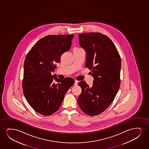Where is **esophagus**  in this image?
<instances>
[{
  "instance_id": "obj_1",
  "label": "esophagus",
  "mask_w": 149,
  "mask_h": 149,
  "mask_svg": "<svg viewBox=\"0 0 149 149\" xmlns=\"http://www.w3.org/2000/svg\"><path fill=\"white\" fill-rule=\"evenodd\" d=\"M78 83V81L77 80H75V83H74V86H77Z\"/></svg>"
}]
</instances>
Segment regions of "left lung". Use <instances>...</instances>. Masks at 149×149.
<instances>
[{"mask_svg":"<svg viewBox=\"0 0 149 149\" xmlns=\"http://www.w3.org/2000/svg\"><path fill=\"white\" fill-rule=\"evenodd\" d=\"M78 37L86 52V67L92 70L94 81L92 87L84 81L78 83L82 92L78 103L85 113L94 116L106 110L118 92L121 61L114 44L105 35L85 33Z\"/></svg>","mask_w":149,"mask_h":149,"instance_id":"1","label":"left lung"}]
</instances>
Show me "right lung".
<instances>
[{"label": "right lung", "instance_id": "1", "mask_svg": "<svg viewBox=\"0 0 149 149\" xmlns=\"http://www.w3.org/2000/svg\"><path fill=\"white\" fill-rule=\"evenodd\" d=\"M74 35H50L38 41L27 54L24 63L23 94L30 106L40 114L49 116L61 105L75 81L60 79L51 73L64 52L69 50ZM55 80L56 84L53 82Z\"/></svg>", "mask_w": 149, "mask_h": 149}]
</instances>
